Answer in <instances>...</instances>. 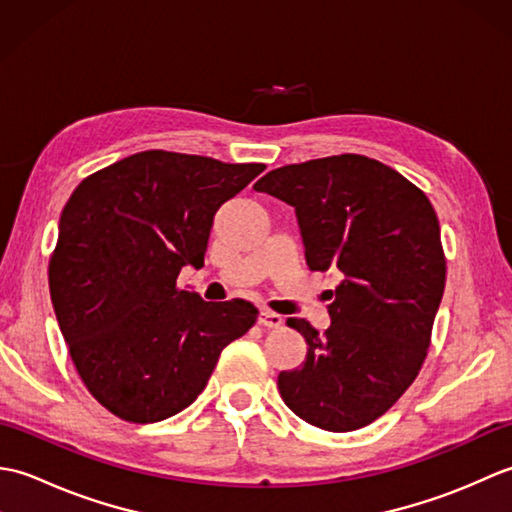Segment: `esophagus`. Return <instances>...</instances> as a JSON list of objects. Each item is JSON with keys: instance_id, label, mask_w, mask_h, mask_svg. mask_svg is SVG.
Listing matches in <instances>:
<instances>
[{"instance_id": "esophagus-1", "label": "esophagus", "mask_w": 512, "mask_h": 512, "mask_svg": "<svg viewBox=\"0 0 512 512\" xmlns=\"http://www.w3.org/2000/svg\"><path fill=\"white\" fill-rule=\"evenodd\" d=\"M257 323L262 325V328H281V325H284V319H281V314H277V312L262 310L259 312Z\"/></svg>"}]
</instances>
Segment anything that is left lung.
<instances>
[{
    "instance_id": "8db88e82",
    "label": "left lung",
    "mask_w": 512,
    "mask_h": 512,
    "mask_svg": "<svg viewBox=\"0 0 512 512\" xmlns=\"http://www.w3.org/2000/svg\"><path fill=\"white\" fill-rule=\"evenodd\" d=\"M255 191L295 206L308 268L341 277L328 330L286 321L308 354L299 369L279 374V394L319 429L367 427L427 358L447 281L438 215L416 184L358 154L273 169Z\"/></svg>"
}]
</instances>
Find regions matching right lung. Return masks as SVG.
Returning a JSON list of instances; mask_svg holds the SVG:
<instances>
[{"instance_id": "right-lung-1", "label": "right lung", "mask_w": 512, "mask_h": 512, "mask_svg": "<svg viewBox=\"0 0 512 512\" xmlns=\"http://www.w3.org/2000/svg\"><path fill=\"white\" fill-rule=\"evenodd\" d=\"M264 169L151 149L92 173L65 202L50 299L83 385L114 416L147 424L187 409L255 325L253 303L204 301L178 275L204 266L217 209Z\"/></svg>"}]
</instances>
